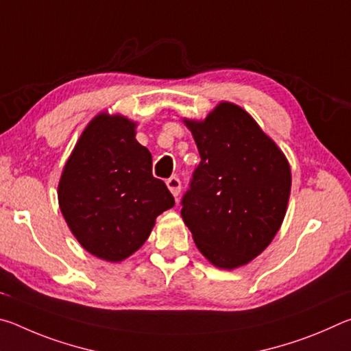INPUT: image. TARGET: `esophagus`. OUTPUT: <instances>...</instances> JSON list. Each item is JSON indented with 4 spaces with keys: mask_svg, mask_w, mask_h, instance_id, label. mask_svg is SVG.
Here are the masks:
<instances>
[{
    "mask_svg": "<svg viewBox=\"0 0 351 351\" xmlns=\"http://www.w3.org/2000/svg\"><path fill=\"white\" fill-rule=\"evenodd\" d=\"M167 187H169V190H170L171 195H173L175 198L180 197V193H181V181H180V178H176V176L169 178V180H167Z\"/></svg>",
    "mask_w": 351,
    "mask_h": 351,
    "instance_id": "34e87169",
    "label": "esophagus"
}]
</instances>
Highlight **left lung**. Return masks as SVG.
<instances>
[{"instance_id": "left-lung-1", "label": "left lung", "mask_w": 351, "mask_h": 351, "mask_svg": "<svg viewBox=\"0 0 351 351\" xmlns=\"http://www.w3.org/2000/svg\"><path fill=\"white\" fill-rule=\"evenodd\" d=\"M201 162L181 217L199 252L219 269L247 265L269 246L291 193L287 156L241 106L219 102L203 121L184 119Z\"/></svg>"}]
</instances>
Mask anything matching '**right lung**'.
<instances>
[{"mask_svg":"<svg viewBox=\"0 0 351 351\" xmlns=\"http://www.w3.org/2000/svg\"><path fill=\"white\" fill-rule=\"evenodd\" d=\"M138 123L99 112L83 130L58 182V206L82 247L111 263L144 245L156 217L175 206L152 175V153L136 141Z\"/></svg>","mask_w":351,"mask_h":351,"instance_id":"add662e5","label":"right lung"}]
</instances>
